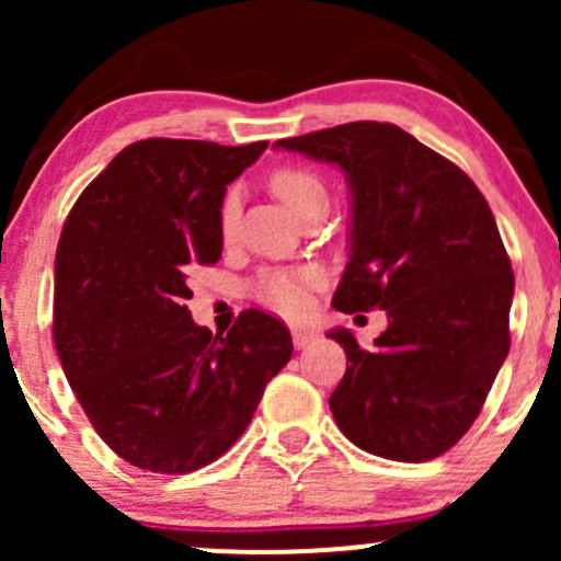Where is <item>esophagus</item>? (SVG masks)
<instances>
[{
	"label": "esophagus",
	"mask_w": 561,
	"mask_h": 561,
	"mask_svg": "<svg viewBox=\"0 0 561 561\" xmlns=\"http://www.w3.org/2000/svg\"><path fill=\"white\" fill-rule=\"evenodd\" d=\"M313 340H317V334L313 332H308V330H300V327H293V343H295V347H308L313 343Z\"/></svg>",
	"instance_id": "obj_1"
}]
</instances>
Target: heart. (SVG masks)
Wrapping results in <instances>:
<instances>
[{
	"label": "heart",
	"mask_w": 561,
	"mask_h": 561,
	"mask_svg": "<svg viewBox=\"0 0 561 561\" xmlns=\"http://www.w3.org/2000/svg\"><path fill=\"white\" fill-rule=\"evenodd\" d=\"M272 190L274 195L287 205L289 210H298L306 199L311 197H327L324 182L317 173L306 169H295V165H285L272 173ZM237 221V197L229 195L221 199V210H218V227L221 234H231ZM319 285L317 268H289V272H263L259 279L253 282V295L263 306L274 308V311L285 313V317H298L308 306V289Z\"/></svg>",
	"instance_id": "heart-1"
}]
</instances>
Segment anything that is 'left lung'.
Listing matches in <instances>:
<instances>
[{"label": "left lung", "mask_w": 561, "mask_h": 561, "mask_svg": "<svg viewBox=\"0 0 561 561\" xmlns=\"http://www.w3.org/2000/svg\"><path fill=\"white\" fill-rule=\"evenodd\" d=\"M276 147L334 163L351 186V261L332 306L382 308L364 351L332 330L347 369L330 396L351 443L392 461L446 454L478 420L508 353L514 274L482 192L403 128L356 121Z\"/></svg>", "instance_id": "left-lung-1"}]
</instances>
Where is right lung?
Returning <instances> with one entry per match:
<instances>
[{"mask_svg": "<svg viewBox=\"0 0 561 561\" xmlns=\"http://www.w3.org/2000/svg\"><path fill=\"white\" fill-rule=\"evenodd\" d=\"M268 141L141 139L76 199L55 255L53 337L96 435L128 465L184 474L234 446L293 337L240 313L227 337L192 321L186 274L221 259L227 184Z\"/></svg>", "mask_w": 561, "mask_h": 561, "instance_id": "1", "label": "right lung"}]
</instances>
